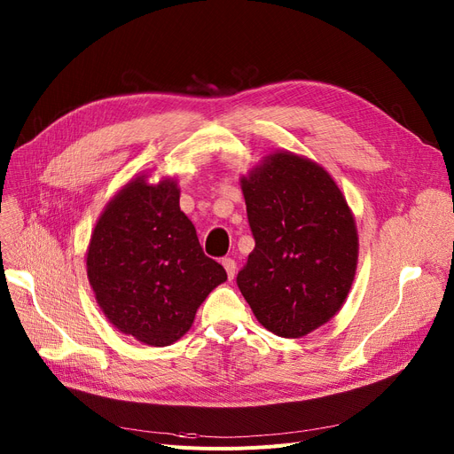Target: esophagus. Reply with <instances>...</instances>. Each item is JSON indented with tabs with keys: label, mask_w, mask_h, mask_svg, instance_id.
Masks as SVG:
<instances>
[{
	"label": "esophagus",
	"mask_w": 454,
	"mask_h": 454,
	"mask_svg": "<svg viewBox=\"0 0 454 454\" xmlns=\"http://www.w3.org/2000/svg\"><path fill=\"white\" fill-rule=\"evenodd\" d=\"M223 267L226 269L228 278L233 279V278H235V270H237V263H235V261H233L231 257H224V259H223Z\"/></svg>",
	"instance_id": "1"
}]
</instances>
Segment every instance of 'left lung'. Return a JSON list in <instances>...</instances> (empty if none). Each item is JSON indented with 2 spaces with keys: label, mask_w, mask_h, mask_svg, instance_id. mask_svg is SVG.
<instances>
[{
  "label": "left lung",
  "mask_w": 454,
  "mask_h": 454,
  "mask_svg": "<svg viewBox=\"0 0 454 454\" xmlns=\"http://www.w3.org/2000/svg\"><path fill=\"white\" fill-rule=\"evenodd\" d=\"M255 247L237 287L259 324L298 339L337 315L356 269V228L339 185L320 165L270 154L241 180Z\"/></svg>",
  "instance_id": "left-lung-1"
}]
</instances>
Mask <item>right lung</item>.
<instances>
[{
    "instance_id": "add662e5",
    "label": "right lung",
    "mask_w": 454,
    "mask_h": 454,
    "mask_svg": "<svg viewBox=\"0 0 454 454\" xmlns=\"http://www.w3.org/2000/svg\"><path fill=\"white\" fill-rule=\"evenodd\" d=\"M88 279L106 318L149 346H169L195 320L206 296L226 281L180 211L173 180L139 176L110 200L91 233Z\"/></svg>"
}]
</instances>
